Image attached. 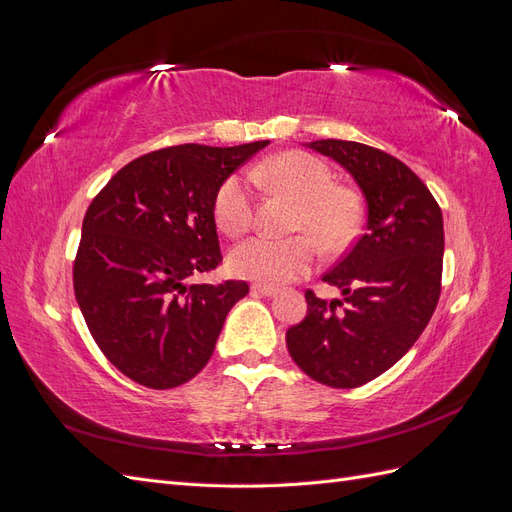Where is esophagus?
Wrapping results in <instances>:
<instances>
[{
  "label": "esophagus",
  "mask_w": 512,
  "mask_h": 512,
  "mask_svg": "<svg viewBox=\"0 0 512 512\" xmlns=\"http://www.w3.org/2000/svg\"><path fill=\"white\" fill-rule=\"evenodd\" d=\"M252 294H262V297H275V294H277V288H273V286H260V284H254V286H252Z\"/></svg>",
  "instance_id": "esophagus-1"
}]
</instances>
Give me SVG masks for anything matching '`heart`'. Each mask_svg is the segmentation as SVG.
<instances>
[{"mask_svg":"<svg viewBox=\"0 0 512 512\" xmlns=\"http://www.w3.org/2000/svg\"><path fill=\"white\" fill-rule=\"evenodd\" d=\"M254 177L299 200L292 228L312 235L324 250H342L354 237L361 209L356 198L335 188L331 168L309 153H282L254 170ZM213 220L228 237H241L254 222L252 183L243 173L226 177L213 196ZM318 256L316 243L305 237L271 239L258 235L232 247L228 267L237 277L277 286L309 273Z\"/></svg>","mask_w":512,"mask_h":512,"instance_id":"1","label":"heart"}]
</instances>
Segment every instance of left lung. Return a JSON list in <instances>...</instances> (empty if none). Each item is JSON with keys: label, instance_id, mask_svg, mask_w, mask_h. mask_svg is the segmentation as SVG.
Returning a JSON list of instances; mask_svg holds the SVG:
<instances>
[{"label": "left lung", "instance_id": "obj_1", "mask_svg": "<svg viewBox=\"0 0 512 512\" xmlns=\"http://www.w3.org/2000/svg\"><path fill=\"white\" fill-rule=\"evenodd\" d=\"M305 145L348 170L367 218L350 252L322 275L344 299L324 301L307 290V316L288 329L286 346L309 378L356 389L391 369L433 316L442 282V211L427 185L389 153L337 138Z\"/></svg>", "mask_w": 512, "mask_h": 512}]
</instances>
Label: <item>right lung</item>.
<instances>
[{
	"label": "right lung",
	"mask_w": 512,
	"mask_h": 512,
	"mask_svg": "<svg viewBox=\"0 0 512 512\" xmlns=\"http://www.w3.org/2000/svg\"><path fill=\"white\" fill-rule=\"evenodd\" d=\"M269 141L179 145L132 160L91 200L74 294L98 348L147 389H175L211 359L250 286L190 284L222 262L213 196Z\"/></svg>",
	"instance_id": "right-lung-1"
}]
</instances>
